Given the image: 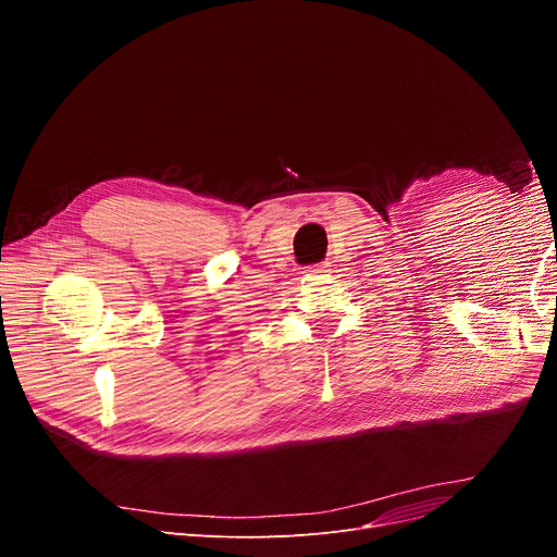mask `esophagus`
<instances>
[{
  "mask_svg": "<svg viewBox=\"0 0 557 557\" xmlns=\"http://www.w3.org/2000/svg\"><path fill=\"white\" fill-rule=\"evenodd\" d=\"M308 273H310V275H320V273H329V269H326V267H317V269H310Z\"/></svg>",
  "mask_w": 557,
  "mask_h": 557,
  "instance_id": "1",
  "label": "esophagus"
}]
</instances>
